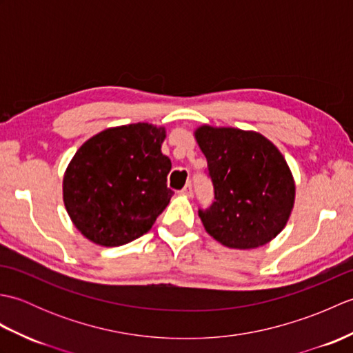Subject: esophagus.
Masks as SVG:
<instances>
[{
  "instance_id": "34e87169",
  "label": "esophagus",
  "mask_w": 353,
  "mask_h": 353,
  "mask_svg": "<svg viewBox=\"0 0 353 353\" xmlns=\"http://www.w3.org/2000/svg\"><path fill=\"white\" fill-rule=\"evenodd\" d=\"M182 194H183V196H188V197L192 196V185H191V182H188V183L185 185V188L182 190Z\"/></svg>"
}]
</instances>
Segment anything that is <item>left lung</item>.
Here are the masks:
<instances>
[{"label":"left lung","instance_id":"obj_1","mask_svg":"<svg viewBox=\"0 0 353 353\" xmlns=\"http://www.w3.org/2000/svg\"><path fill=\"white\" fill-rule=\"evenodd\" d=\"M196 139L208 161L214 201L199 209L211 236L230 249H256L287 224L296 185L277 147L256 132L201 125Z\"/></svg>","mask_w":353,"mask_h":353}]
</instances>
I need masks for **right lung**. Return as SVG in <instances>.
Segmentation results:
<instances>
[{"mask_svg":"<svg viewBox=\"0 0 353 353\" xmlns=\"http://www.w3.org/2000/svg\"><path fill=\"white\" fill-rule=\"evenodd\" d=\"M163 139V127L137 123L103 130L77 150L65 171L63 201L88 239L118 247L152 229L174 194Z\"/></svg>","mask_w":353,"mask_h":353,"instance_id":"1","label":"right lung"}]
</instances>
